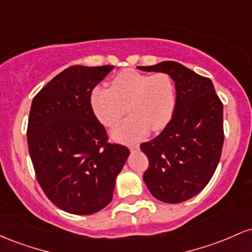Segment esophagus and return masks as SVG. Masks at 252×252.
Returning <instances> with one entry per match:
<instances>
[{"mask_svg":"<svg viewBox=\"0 0 252 252\" xmlns=\"http://www.w3.org/2000/svg\"><path fill=\"white\" fill-rule=\"evenodd\" d=\"M130 149H131V150H138V149H140V146H138V144H132V146H130Z\"/></svg>","mask_w":252,"mask_h":252,"instance_id":"34e87169","label":"esophagus"}]
</instances>
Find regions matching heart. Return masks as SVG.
Returning <instances> with one entry per match:
<instances>
[{"label": "heart", "instance_id": "1", "mask_svg": "<svg viewBox=\"0 0 252 252\" xmlns=\"http://www.w3.org/2000/svg\"><path fill=\"white\" fill-rule=\"evenodd\" d=\"M90 105L104 126L112 128L126 112L131 116L112 131L114 140L132 142L168 126L176 108V89L167 73H143L136 70L118 72L111 89L96 86L90 94Z\"/></svg>", "mask_w": 252, "mask_h": 252}]
</instances>
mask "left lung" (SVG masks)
I'll list each match as a JSON object with an SVG mask.
<instances>
[{
    "mask_svg": "<svg viewBox=\"0 0 252 252\" xmlns=\"http://www.w3.org/2000/svg\"><path fill=\"white\" fill-rule=\"evenodd\" d=\"M172 77L176 89L174 116L161 134L141 144L149 160L143 180L153 196L179 204L201 192L220 160L222 104L209 78L175 62L138 66Z\"/></svg>",
    "mask_w": 252,
    "mask_h": 252,
    "instance_id": "left-lung-1",
    "label": "left lung"
}]
</instances>
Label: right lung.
Masks as SVG:
<instances>
[{
	"instance_id": "add662e5",
	"label": "right lung",
	"mask_w": 252,
	"mask_h": 252,
	"mask_svg": "<svg viewBox=\"0 0 252 252\" xmlns=\"http://www.w3.org/2000/svg\"><path fill=\"white\" fill-rule=\"evenodd\" d=\"M114 66L76 65L60 72L33 98L28 150L47 198L72 215L103 210L114 195L129 149L108 143L90 105L92 89Z\"/></svg>"
}]
</instances>
